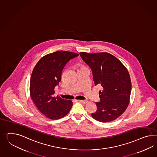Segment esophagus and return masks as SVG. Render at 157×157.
I'll return each mask as SVG.
<instances>
[{"instance_id": "34e87169", "label": "esophagus", "mask_w": 157, "mask_h": 157, "mask_svg": "<svg viewBox=\"0 0 157 157\" xmlns=\"http://www.w3.org/2000/svg\"><path fill=\"white\" fill-rule=\"evenodd\" d=\"M79 102H80L81 103H83V104H86V103H88V100H78Z\"/></svg>"}]
</instances>
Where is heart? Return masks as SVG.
<instances>
[{"label":"heart","mask_w":157,"mask_h":157,"mask_svg":"<svg viewBox=\"0 0 157 157\" xmlns=\"http://www.w3.org/2000/svg\"><path fill=\"white\" fill-rule=\"evenodd\" d=\"M78 69L86 68V67H85L84 65H78Z\"/></svg>","instance_id":"1"}]
</instances>
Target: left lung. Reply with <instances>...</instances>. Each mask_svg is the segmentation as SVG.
Wrapping results in <instances>:
<instances>
[{"mask_svg": "<svg viewBox=\"0 0 157 157\" xmlns=\"http://www.w3.org/2000/svg\"><path fill=\"white\" fill-rule=\"evenodd\" d=\"M81 57L91 68L95 85L103 87L99 92L100 101L91 114L100 122L112 121L125 111L130 103L131 81L125 66L115 56L106 52H81Z\"/></svg>", "mask_w": 157, "mask_h": 157, "instance_id": "obj_1", "label": "left lung"}]
</instances>
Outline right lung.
<instances>
[{"label": "right lung", "mask_w": 157, "mask_h": 157, "mask_svg": "<svg viewBox=\"0 0 157 157\" xmlns=\"http://www.w3.org/2000/svg\"><path fill=\"white\" fill-rule=\"evenodd\" d=\"M78 56L71 52L57 51L42 57L33 69L30 84V97L38 109L47 118L61 119L66 116L72 107V100L53 95L54 88L61 79L65 65Z\"/></svg>", "instance_id": "right-lung-1"}]
</instances>
